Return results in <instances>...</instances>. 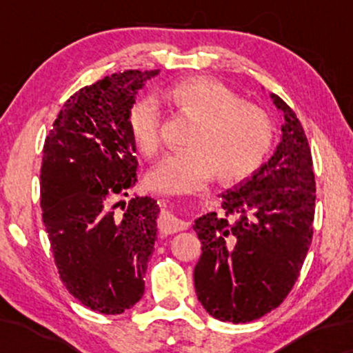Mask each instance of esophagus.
Here are the masks:
<instances>
[{"instance_id": "34e87169", "label": "esophagus", "mask_w": 353, "mask_h": 353, "mask_svg": "<svg viewBox=\"0 0 353 353\" xmlns=\"http://www.w3.org/2000/svg\"><path fill=\"white\" fill-rule=\"evenodd\" d=\"M157 225H159V230L163 234H165V236H168V234H176L179 232V230L188 229V222L181 221V219H177L174 214L165 212V210L161 214Z\"/></svg>"}]
</instances>
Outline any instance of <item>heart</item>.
<instances>
[{"mask_svg": "<svg viewBox=\"0 0 353 353\" xmlns=\"http://www.w3.org/2000/svg\"><path fill=\"white\" fill-rule=\"evenodd\" d=\"M196 119L189 149L169 154L149 174V184L163 192H190L219 172L222 181H242L261 168L274 139V125L262 108L212 78H190L165 92ZM128 128L144 156L163 145V112L156 98L143 96L129 106Z\"/></svg>", "mask_w": 353, "mask_h": 353, "instance_id": "heart-1", "label": "heart"}]
</instances>
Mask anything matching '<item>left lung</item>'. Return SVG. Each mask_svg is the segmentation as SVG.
I'll return each mask as SVG.
<instances>
[{
  "label": "left lung",
  "mask_w": 353,
  "mask_h": 353,
  "mask_svg": "<svg viewBox=\"0 0 353 353\" xmlns=\"http://www.w3.org/2000/svg\"><path fill=\"white\" fill-rule=\"evenodd\" d=\"M282 139L269 163L222 194L224 216L194 222L202 254L194 269L199 302L222 322L245 323L277 309L292 290L312 244L315 177L310 145L285 101Z\"/></svg>",
  "instance_id": "obj_1"
}]
</instances>
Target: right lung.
<instances>
[{
    "label": "right lung",
    "mask_w": 353,
    "mask_h": 353,
    "mask_svg": "<svg viewBox=\"0 0 353 353\" xmlns=\"http://www.w3.org/2000/svg\"><path fill=\"white\" fill-rule=\"evenodd\" d=\"M157 74L128 70L81 88L44 141L39 192L54 264L70 294L101 314L139 302L157 241L156 201H117L137 182L129 106Z\"/></svg>",
    "instance_id": "1"
}]
</instances>
